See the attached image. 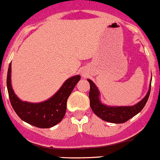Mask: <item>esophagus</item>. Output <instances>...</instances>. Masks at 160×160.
Here are the masks:
<instances>
[{"instance_id": "34e87169", "label": "esophagus", "mask_w": 160, "mask_h": 160, "mask_svg": "<svg viewBox=\"0 0 160 160\" xmlns=\"http://www.w3.org/2000/svg\"><path fill=\"white\" fill-rule=\"evenodd\" d=\"M88 72H87V71H85V70H82V76L83 77H87L88 76Z\"/></svg>"}]
</instances>
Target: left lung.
Returning a JSON list of instances; mask_svg holds the SVG:
<instances>
[{
	"instance_id": "left-lung-1",
	"label": "left lung",
	"mask_w": 160,
	"mask_h": 160,
	"mask_svg": "<svg viewBox=\"0 0 160 160\" xmlns=\"http://www.w3.org/2000/svg\"><path fill=\"white\" fill-rule=\"evenodd\" d=\"M89 82L90 107L95 114L103 121L114 124H122L132 118L142 111L148 101L151 90V82L148 92L145 97L133 106H108L102 103L100 100V92L94 82L87 79Z\"/></svg>"
}]
</instances>
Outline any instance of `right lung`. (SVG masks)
<instances>
[{
	"label": "right lung",
	"instance_id": "add662e5",
	"mask_svg": "<svg viewBox=\"0 0 160 160\" xmlns=\"http://www.w3.org/2000/svg\"><path fill=\"white\" fill-rule=\"evenodd\" d=\"M80 75L68 78L53 96L40 102L22 101L16 96L12 85V63L7 75V88L9 99L14 110L25 122L40 128H50L61 122L67 109V100Z\"/></svg>",
	"mask_w": 160,
	"mask_h": 160
}]
</instances>
